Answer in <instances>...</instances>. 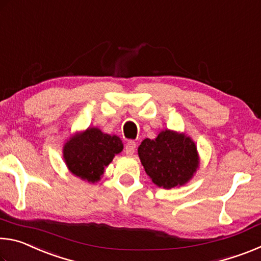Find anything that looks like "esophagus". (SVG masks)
Here are the masks:
<instances>
[{"mask_svg":"<svg viewBox=\"0 0 261 261\" xmlns=\"http://www.w3.org/2000/svg\"><path fill=\"white\" fill-rule=\"evenodd\" d=\"M136 146H137V144L135 143L134 140L127 141L126 145H125V154H126L127 156L134 155V153L136 151Z\"/></svg>","mask_w":261,"mask_h":261,"instance_id":"1","label":"esophagus"}]
</instances>
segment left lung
Here are the masks:
<instances>
[{"label": "left lung", "instance_id": "8db88e82", "mask_svg": "<svg viewBox=\"0 0 261 261\" xmlns=\"http://www.w3.org/2000/svg\"><path fill=\"white\" fill-rule=\"evenodd\" d=\"M145 171L159 188H179L190 182L199 169V153L185 132L162 130L154 139L146 138L138 147Z\"/></svg>", "mask_w": 261, "mask_h": 261}]
</instances>
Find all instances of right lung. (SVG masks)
I'll return each instance as SVG.
<instances>
[{"mask_svg": "<svg viewBox=\"0 0 261 261\" xmlns=\"http://www.w3.org/2000/svg\"><path fill=\"white\" fill-rule=\"evenodd\" d=\"M122 151L120 137L90 126L67 139L62 153L70 173L85 182L96 183L105 174V168Z\"/></svg>", "mask_w": 261, "mask_h": 261, "instance_id": "add662e5", "label": "right lung"}]
</instances>
